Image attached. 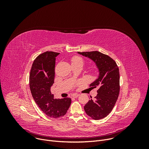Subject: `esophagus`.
Wrapping results in <instances>:
<instances>
[{
  "label": "esophagus",
  "instance_id": "obj_1",
  "mask_svg": "<svg viewBox=\"0 0 149 149\" xmlns=\"http://www.w3.org/2000/svg\"><path fill=\"white\" fill-rule=\"evenodd\" d=\"M79 96V94H74L72 95V97L73 98H77Z\"/></svg>",
  "mask_w": 149,
  "mask_h": 149
}]
</instances>
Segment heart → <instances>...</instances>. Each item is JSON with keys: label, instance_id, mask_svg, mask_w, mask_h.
<instances>
[{"label": "heart", "instance_id": "obj_1", "mask_svg": "<svg viewBox=\"0 0 149 149\" xmlns=\"http://www.w3.org/2000/svg\"><path fill=\"white\" fill-rule=\"evenodd\" d=\"M71 64L72 65H82L83 66L84 65V59L79 56H74L71 58ZM97 74V71L96 70H94L92 71V74L93 75H95Z\"/></svg>", "mask_w": 149, "mask_h": 149}]
</instances>
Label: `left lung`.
Masks as SVG:
<instances>
[{"label": "left lung", "instance_id": "8db88e82", "mask_svg": "<svg viewBox=\"0 0 149 149\" xmlns=\"http://www.w3.org/2000/svg\"><path fill=\"white\" fill-rule=\"evenodd\" d=\"M78 54L93 60L100 71L97 79L90 87L97 88V95L85 105L86 114L94 120L107 116L113 109L120 93L119 69L116 61L107 55L98 51L78 52Z\"/></svg>", "mask_w": 149, "mask_h": 149}]
</instances>
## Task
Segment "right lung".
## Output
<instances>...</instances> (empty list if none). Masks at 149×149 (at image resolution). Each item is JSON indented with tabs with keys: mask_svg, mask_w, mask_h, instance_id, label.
Wrapping results in <instances>:
<instances>
[{
	"mask_svg": "<svg viewBox=\"0 0 149 149\" xmlns=\"http://www.w3.org/2000/svg\"><path fill=\"white\" fill-rule=\"evenodd\" d=\"M59 54L47 51L38 55L29 74L30 90L35 102L43 113L54 118L64 116L71 103L70 98H55L51 92L54 83L55 59Z\"/></svg>",
	"mask_w": 149,
	"mask_h": 149,
	"instance_id": "add662e5",
	"label": "right lung"
}]
</instances>
